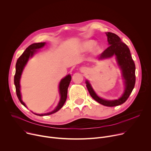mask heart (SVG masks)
Masks as SVG:
<instances>
[{"instance_id":"1","label":"heart","mask_w":151,"mask_h":151,"mask_svg":"<svg viewBox=\"0 0 151 151\" xmlns=\"http://www.w3.org/2000/svg\"><path fill=\"white\" fill-rule=\"evenodd\" d=\"M95 45V42L93 40H87L85 41L81 44V49L83 51H86L91 49ZM99 50L98 47H96L94 50L95 52H97Z\"/></svg>"}]
</instances>
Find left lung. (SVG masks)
<instances>
[{"mask_svg": "<svg viewBox=\"0 0 151 151\" xmlns=\"http://www.w3.org/2000/svg\"><path fill=\"white\" fill-rule=\"evenodd\" d=\"M106 33L109 46L100 55L99 59L109 58L114 55L116 56L124 79L125 85L124 93L122 96L118 100L109 101L98 97L88 81H86V86L90 94L96 101L104 106L113 107L123 104L132 93L136 82V68L130 51L127 45L121 41L120 37L116 34L111 32H107Z\"/></svg>", "mask_w": 151, "mask_h": 151, "instance_id": "obj_1", "label": "left lung"}]
</instances>
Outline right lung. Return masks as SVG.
Returning a JSON list of instances; mask_svg holds the SVG:
<instances>
[{
    "label": "right lung",
    "mask_w": 151,
    "mask_h": 151,
    "mask_svg": "<svg viewBox=\"0 0 151 151\" xmlns=\"http://www.w3.org/2000/svg\"><path fill=\"white\" fill-rule=\"evenodd\" d=\"M45 44V42H40V43H35V44H33L29 46L26 50L24 51V52L22 54L17 61L16 63V70H15V74L14 76V84L15 85V90L17 93V96L18 98V100L21 102V103L23 104L25 107H26L24 103L21 100V96L20 93V85H19V80L21 78V73L23 70V69L26 64L29 58L30 57H32V55L34 54L35 52L36 51L35 50L40 48L44 47ZM71 76L70 75L66 76L65 78L61 79L60 85H59V91L60 94L61 96L60 101L57 106L56 108L52 112L45 114H35L36 115L38 116H44V115H48L52 114L54 113H55L58 111H59L63 106L64 105V103L66 102V100L67 99V96H68V89L69 87V85L70 84V81H71Z\"/></svg>",
    "instance_id": "right-lung-1"
}]
</instances>
